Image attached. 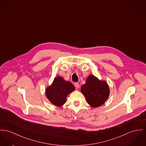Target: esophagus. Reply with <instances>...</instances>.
I'll list each match as a JSON object with an SVG mask.
<instances>
[{"label": "esophagus", "instance_id": "1", "mask_svg": "<svg viewBox=\"0 0 146 146\" xmlns=\"http://www.w3.org/2000/svg\"><path fill=\"white\" fill-rule=\"evenodd\" d=\"M74 86H75V87H76V88L77 89H78L79 87V84L78 83H74Z\"/></svg>", "mask_w": 146, "mask_h": 146}]
</instances>
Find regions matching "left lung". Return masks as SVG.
I'll list each match as a JSON object with an SVG mask.
<instances>
[{
	"mask_svg": "<svg viewBox=\"0 0 146 146\" xmlns=\"http://www.w3.org/2000/svg\"><path fill=\"white\" fill-rule=\"evenodd\" d=\"M80 90L87 103L93 108L103 105L110 95V89L107 82L99 80L92 74L87 77Z\"/></svg>",
	"mask_w": 146,
	"mask_h": 146,
	"instance_id": "obj_1",
	"label": "left lung"
}]
</instances>
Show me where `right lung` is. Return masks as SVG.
I'll return each instance as SVG.
<instances>
[{"mask_svg": "<svg viewBox=\"0 0 146 146\" xmlns=\"http://www.w3.org/2000/svg\"><path fill=\"white\" fill-rule=\"evenodd\" d=\"M75 90L74 86L60 76L54 79L52 84L45 90L47 98L57 107L62 106L66 101L68 95Z\"/></svg>", "mask_w": 146, "mask_h": 146, "instance_id": "right-lung-1", "label": "right lung"}]
</instances>
